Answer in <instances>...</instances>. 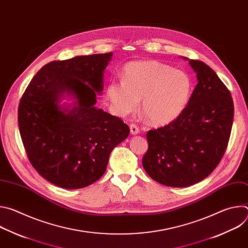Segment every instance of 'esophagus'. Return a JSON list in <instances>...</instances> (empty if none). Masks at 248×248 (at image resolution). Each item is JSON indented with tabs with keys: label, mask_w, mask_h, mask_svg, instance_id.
<instances>
[{
	"label": "esophagus",
	"mask_w": 248,
	"mask_h": 248,
	"mask_svg": "<svg viewBox=\"0 0 248 248\" xmlns=\"http://www.w3.org/2000/svg\"><path fill=\"white\" fill-rule=\"evenodd\" d=\"M129 129H130V133L133 134V135H135V134H137L139 132V127L136 124H131L129 125Z\"/></svg>",
	"instance_id": "34e87169"
}]
</instances>
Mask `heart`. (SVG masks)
Instances as JSON below:
<instances>
[{"label": "heart", "instance_id": "1", "mask_svg": "<svg viewBox=\"0 0 248 248\" xmlns=\"http://www.w3.org/2000/svg\"><path fill=\"white\" fill-rule=\"evenodd\" d=\"M192 90L189 76L157 61H133L123 70V81L113 80L107 97L117 115L124 117L137 108L148 122L166 124L179 118L186 108Z\"/></svg>", "mask_w": 248, "mask_h": 248}]
</instances>
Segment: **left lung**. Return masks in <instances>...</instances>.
Instances as JSON below:
<instances>
[{
	"mask_svg": "<svg viewBox=\"0 0 248 248\" xmlns=\"http://www.w3.org/2000/svg\"><path fill=\"white\" fill-rule=\"evenodd\" d=\"M188 61L198 83L179 118L147 132L148 150L142 159L151 179L172 187L197 184L215 170L227 149L233 121L230 90L209 65Z\"/></svg>",
	"mask_w": 248,
	"mask_h": 248,
	"instance_id": "left-lung-1",
	"label": "left lung"
}]
</instances>
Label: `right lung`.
<instances>
[{
  "label": "right lung",
  "instance_id": "add662e5",
  "mask_svg": "<svg viewBox=\"0 0 248 248\" xmlns=\"http://www.w3.org/2000/svg\"><path fill=\"white\" fill-rule=\"evenodd\" d=\"M112 56L53 61L34 76L20 99L18 126L27 157L57 186L77 189L98 181L112 150L129 134L120 118L94 106ZM64 93L76 100L73 108L59 105Z\"/></svg>",
  "mask_w": 248,
  "mask_h": 248
}]
</instances>
